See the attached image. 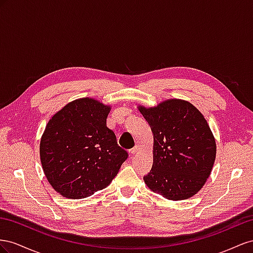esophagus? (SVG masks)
Here are the masks:
<instances>
[{
    "label": "esophagus",
    "instance_id": "esophagus-1",
    "mask_svg": "<svg viewBox=\"0 0 253 253\" xmlns=\"http://www.w3.org/2000/svg\"><path fill=\"white\" fill-rule=\"evenodd\" d=\"M138 151H139V147L138 146H134L132 149L129 150V154H130L131 156H133V155H135L136 153H138Z\"/></svg>",
    "mask_w": 253,
    "mask_h": 253
}]
</instances>
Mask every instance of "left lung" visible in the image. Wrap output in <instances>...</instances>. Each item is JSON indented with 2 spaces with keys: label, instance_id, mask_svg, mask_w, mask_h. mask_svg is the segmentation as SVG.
<instances>
[{
  "label": "left lung",
  "instance_id": "obj_1",
  "mask_svg": "<svg viewBox=\"0 0 253 253\" xmlns=\"http://www.w3.org/2000/svg\"><path fill=\"white\" fill-rule=\"evenodd\" d=\"M138 109L154 135L153 169L144 182L169 200L194 196L203 189L216 158L215 138L203 113L179 98Z\"/></svg>",
  "mask_w": 253,
  "mask_h": 253
}]
</instances>
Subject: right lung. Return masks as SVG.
Returning <instances> with one entry per match:
<instances>
[{
  "mask_svg": "<svg viewBox=\"0 0 253 253\" xmlns=\"http://www.w3.org/2000/svg\"><path fill=\"white\" fill-rule=\"evenodd\" d=\"M111 110L92 97L68 103L45 126L40 160L49 184L68 199L89 197L111 183L128 154L107 127Z\"/></svg>",
  "mask_w": 253,
  "mask_h": 253,
  "instance_id": "obj_1",
  "label": "right lung"
}]
</instances>
